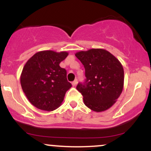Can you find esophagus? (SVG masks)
<instances>
[{"mask_svg": "<svg viewBox=\"0 0 151 151\" xmlns=\"http://www.w3.org/2000/svg\"><path fill=\"white\" fill-rule=\"evenodd\" d=\"M77 80L76 79V80H74L73 82H72V86H77Z\"/></svg>", "mask_w": 151, "mask_h": 151, "instance_id": "1", "label": "esophagus"}]
</instances>
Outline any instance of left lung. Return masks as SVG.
<instances>
[{"mask_svg": "<svg viewBox=\"0 0 151 151\" xmlns=\"http://www.w3.org/2000/svg\"><path fill=\"white\" fill-rule=\"evenodd\" d=\"M75 56L85 69V82L79 83L77 86L82 94L84 104L96 112L110 109L124 88V72L120 61L101 48L79 51Z\"/></svg>", "mask_w": 151, "mask_h": 151, "instance_id": "obj_1", "label": "left lung"}]
</instances>
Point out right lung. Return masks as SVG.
I'll return each instance as SVG.
<instances>
[{"label": "right lung", "mask_w": 151, "mask_h": 151, "mask_svg": "<svg viewBox=\"0 0 151 151\" xmlns=\"http://www.w3.org/2000/svg\"><path fill=\"white\" fill-rule=\"evenodd\" d=\"M66 51L43 50L27 60L20 74V84L29 101L36 108L52 111L62 104L72 84L60 63L68 56Z\"/></svg>", "instance_id": "add662e5"}]
</instances>
